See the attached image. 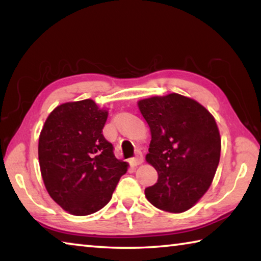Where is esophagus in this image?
<instances>
[{
  "mask_svg": "<svg viewBox=\"0 0 261 261\" xmlns=\"http://www.w3.org/2000/svg\"><path fill=\"white\" fill-rule=\"evenodd\" d=\"M143 161H144V159H143V156H141V154H138V155L135 158H131L129 160L131 166H138V165H140V163H143Z\"/></svg>",
  "mask_w": 261,
  "mask_h": 261,
  "instance_id": "34e87169",
  "label": "esophagus"
}]
</instances>
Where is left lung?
<instances>
[{
	"mask_svg": "<svg viewBox=\"0 0 261 261\" xmlns=\"http://www.w3.org/2000/svg\"><path fill=\"white\" fill-rule=\"evenodd\" d=\"M138 107L152 136L146 161L158 171L145 196L159 210L182 213L213 180L221 152L218 125L200 103L177 93L140 100Z\"/></svg>",
	"mask_w": 261,
	"mask_h": 261,
	"instance_id": "8db88e82",
	"label": "left lung"
}]
</instances>
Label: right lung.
<instances>
[{
    "label": "right lung",
    "mask_w": 261,
    "mask_h": 261,
    "mask_svg": "<svg viewBox=\"0 0 261 261\" xmlns=\"http://www.w3.org/2000/svg\"><path fill=\"white\" fill-rule=\"evenodd\" d=\"M108 112L93 100L63 103L50 113L39 137V163L53 200L73 215L108 204L127 163L114 155L102 135Z\"/></svg>",
    "instance_id": "right-lung-1"
}]
</instances>
